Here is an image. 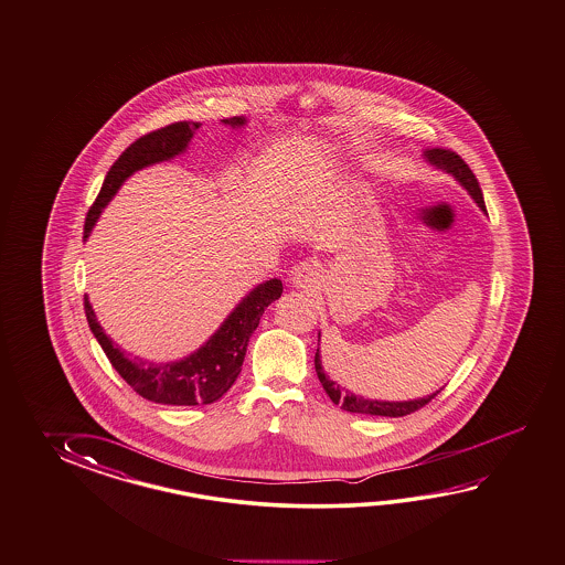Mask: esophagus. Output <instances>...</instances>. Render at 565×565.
Here are the masks:
<instances>
[{
    "mask_svg": "<svg viewBox=\"0 0 565 565\" xmlns=\"http://www.w3.org/2000/svg\"><path fill=\"white\" fill-rule=\"evenodd\" d=\"M319 278H321V270H319V265L312 260H302L299 265L290 268V282L297 288L317 287Z\"/></svg>",
    "mask_w": 565,
    "mask_h": 565,
    "instance_id": "34e87169",
    "label": "esophagus"
}]
</instances>
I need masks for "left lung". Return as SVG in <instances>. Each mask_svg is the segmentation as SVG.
Instances as JSON below:
<instances>
[{
  "instance_id": "left-lung-1",
  "label": "left lung",
  "mask_w": 565,
  "mask_h": 565,
  "mask_svg": "<svg viewBox=\"0 0 565 565\" xmlns=\"http://www.w3.org/2000/svg\"><path fill=\"white\" fill-rule=\"evenodd\" d=\"M423 158H425L431 167L439 168L443 172L451 174V177L469 192V196L476 200L477 206L487 214L483 192L479 189L476 174L471 172V168L465 164L461 156L455 154L451 150L431 148V150H425V152H423ZM319 341H321V332H319ZM315 369H317V375H319V381L322 383V388L327 391V395L331 397L332 403H334V405H341V409L349 411V413H359V415L405 417V415H409L413 411L425 407V405L441 391V388H439V391H435L433 395L411 398V401H376V398H365L361 397V395H354L349 388L341 387L337 381H332L331 376L327 375L324 369H322L319 349H317V354H315Z\"/></svg>"
}]
</instances>
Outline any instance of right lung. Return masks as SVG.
<instances>
[{"label": "right lung", "instance_id": "right-lung-1", "mask_svg": "<svg viewBox=\"0 0 565 565\" xmlns=\"http://www.w3.org/2000/svg\"><path fill=\"white\" fill-rule=\"evenodd\" d=\"M222 122L241 128L246 120L244 116H234ZM199 128L200 122L170 124L156 132L146 134L134 145L128 146L104 178L100 194L86 216L84 241L100 218L106 204L114 199V194L134 172L182 154ZM280 295L282 282L278 278H270L253 288L234 307L233 312L224 319L218 331L214 332L206 343L189 356L172 363H152L136 356L130 359L118 344L111 343L110 337L104 332L88 297H84V309L88 317L89 331L94 332L96 341L110 359L111 366L138 395L160 405H209L218 401L233 387L236 376L241 375L243 369L246 347L260 322L263 312L270 302L280 299Z\"/></svg>", "mask_w": 565, "mask_h": 565}]
</instances>
